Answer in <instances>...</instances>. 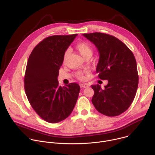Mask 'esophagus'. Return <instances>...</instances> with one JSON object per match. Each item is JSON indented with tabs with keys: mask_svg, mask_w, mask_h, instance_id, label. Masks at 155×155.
<instances>
[{
	"mask_svg": "<svg viewBox=\"0 0 155 155\" xmlns=\"http://www.w3.org/2000/svg\"><path fill=\"white\" fill-rule=\"evenodd\" d=\"M80 86L81 87H87L89 86V84L87 83H81V84H80Z\"/></svg>",
	"mask_w": 155,
	"mask_h": 155,
	"instance_id": "34e87169",
	"label": "esophagus"
}]
</instances>
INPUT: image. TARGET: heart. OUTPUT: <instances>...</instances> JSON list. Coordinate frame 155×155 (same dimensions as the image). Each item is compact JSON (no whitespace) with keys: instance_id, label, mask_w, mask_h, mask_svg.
Returning a JSON list of instances; mask_svg holds the SVG:
<instances>
[{"instance_id":"obj_1","label":"heart","mask_w":155,"mask_h":155,"mask_svg":"<svg viewBox=\"0 0 155 155\" xmlns=\"http://www.w3.org/2000/svg\"><path fill=\"white\" fill-rule=\"evenodd\" d=\"M75 48L83 59L86 58H91L94 53V50L92 46L90 43H88L87 42H86V41H81L77 43L75 46ZM68 54H69L68 51H65L64 52V56H63L64 62H65L66 61H67ZM83 74L84 72L82 71H78L75 73V77L79 80H83L84 79Z\"/></svg>"}]
</instances>
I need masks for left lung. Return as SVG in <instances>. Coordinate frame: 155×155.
I'll return each mask as SVG.
<instances>
[{
	"mask_svg": "<svg viewBox=\"0 0 155 155\" xmlns=\"http://www.w3.org/2000/svg\"><path fill=\"white\" fill-rule=\"evenodd\" d=\"M93 42L99 53L96 72L101 80H108L102 90L91 85L94 91L92 103L101 114L116 117L129 107L138 87L139 75L134 54L117 37L107 34H83Z\"/></svg>",
	"mask_w": 155,
	"mask_h": 155,
	"instance_id": "1",
	"label": "left lung"
}]
</instances>
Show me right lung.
Segmentation results:
<instances>
[{"instance_id":"add662e5","label":"right lung","mask_w":155,"mask_h":155,"mask_svg":"<svg viewBox=\"0 0 155 155\" xmlns=\"http://www.w3.org/2000/svg\"><path fill=\"white\" fill-rule=\"evenodd\" d=\"M77 34L52 35L41 40L31 53L25 75V90L35 112L45 121L59 123L68 118L80 90L75 83L59 86V70L64 52Z\"/></svg>"}]
</instances>
